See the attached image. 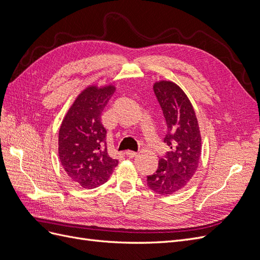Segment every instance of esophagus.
<instances>
[{
    "label": "esophagus",
    "instance_id": "esophagus-1",
    "mask_svg": "<svg viewBox=\"0 0 260 260\" xmlns=\"http://www.w3.org/2000/svg\"><path fill=\"white\" fill-rule=\"evenodd\" d=\"M125 155H127V157H129V158H133V157H136L138 155V153L133 151H127L125 152Z\"/></svg>",
    "mask_w": 260,
    "mask_h": 260
}]
</instances>
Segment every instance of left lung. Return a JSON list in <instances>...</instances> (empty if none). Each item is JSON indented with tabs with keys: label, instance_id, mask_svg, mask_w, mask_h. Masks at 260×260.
I'll use <instances>...</instances> for the list:
<instances>
[{
	"label": "left lung",
	"instance_id": "left-lung-1",
	"mask_svg": "<svg viewBox=\"0 0 260 260\" xmlns=\"http://www.w3.org/2000/svg\"><path fill=\"white\" fill-rule=\"evenodd\" d=\"M154 92L167 124L164 138L170 151L159 159L158 168L148 176V187L160 195L184 188L198 170L202 138L194 108L183 90L172 81L155 82Z\"/></svg>",
	"mask_w": 260,
	"mask_h": 260
}]
</instances>
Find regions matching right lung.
<instances>
[{"mask_svg":"<svg viewBox=\"0 0 260 260\" xmlns=\"http://www.w3.org/2000/svg\"><path fill=\"white\" fill-rule=\"evenodd\" d=\"M116 88L89 85L77 96L60 124L58 156L62 168L83 188L105 183L118 160L107 153L106 129L101 115Z\"/></svg>","mask_w":260,"mask_h":260,"instance_id":"right-lung-1","label":"right lung"}]
</instances>
